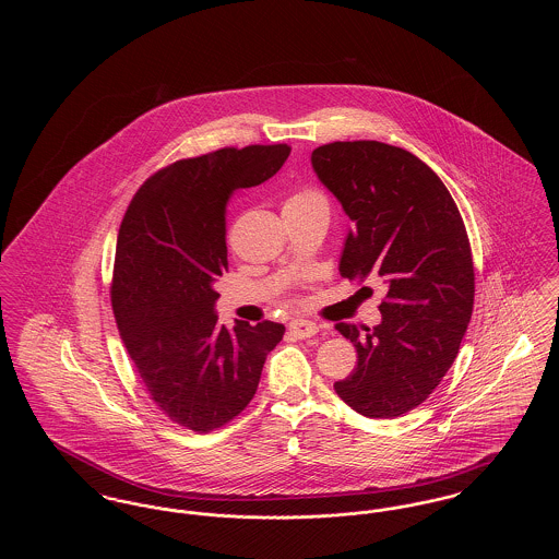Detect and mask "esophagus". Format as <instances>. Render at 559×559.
I'll use <instances>...</instances> for the list:
<instances>
[{"instance_id": "obj_1", "label": "esophagus", "mask_w": 559, "mask_h": 559, "mask_svg": "<svg viewBox=\"0 0 559 559\" xmlns=\"http://www.w3.org/2000/svg\"><path fill=\"white\" fill-rule=\"evenodd\" d=\"M289 331H292L295 337H299V340H306V337H312V335H317L319 333V326L314 324V322H310V320H293L292 324H289Z\"/></svg>"}]
</instances>
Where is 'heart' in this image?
I'll return each mask as SVG.
<instances>
[{
    "mask_svg": "<svg viewBox=\"0 0 559 559\" xmlns=\"http://www.w3.org/2000/svg\"><path fill=\"white\" fill-rule=\"evenodd\" d=\"M310 207H324L322 194L310 188L293 192L292 197L285 201V210H310Z\"/></svg>",
    "mask_w": 559,
    "mask_h": 559,
    "instance_id": "b5f03b06",
    "label": "heart"
}]
</instances>
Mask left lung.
I'll use <instances>...</instances> for the list:
<instances>
[{
    "label": "left lung",
    "instance_id": "obj_1",
    "mask_svg": "<svg viewBox=\"0 0 559 559\" xmlns=\"http://www.w3.org/2000/svg\"><path fill=\"white\" fill-rule=\"evenodd\" d=\"M312 167L352 219L342 276L379 274L388 283L377 326H335L358 352L356 369L335 381V392L365 417H400L438 388L472 319L465 224L442 180L399 146L331 142L312 153Z\"/></svg>",
    "mask_w": 559,
    "mask_h": 559
}]
</instances>
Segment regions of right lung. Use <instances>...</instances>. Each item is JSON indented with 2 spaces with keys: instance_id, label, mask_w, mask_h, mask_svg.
<instances>
[{
  "instance_id": "add662e5",
  "label": "right lung",
  "mask_w": 559,
  "mask_h": 559,
  "mask_svg": "<svg viewBox=\"0 0 559 559\" xmlns=\"http://www.w3.org/2000/svg\"><path fill=\"white\" fill-rule=\"evenodd\" d=\"M292 148L253 144L182 159L151 176L119 228L110 301L119 335L151 400L199 433L251 402L281 322L217 324V278L228 270L226 205L266 182Z\"/></svg>"
}]
</instances>
